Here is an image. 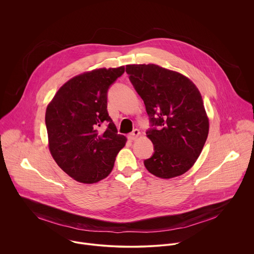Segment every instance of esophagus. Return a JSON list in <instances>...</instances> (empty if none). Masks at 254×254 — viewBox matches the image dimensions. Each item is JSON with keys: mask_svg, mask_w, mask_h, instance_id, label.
I'll use <instances>...</instances> for the list:
<instances>
[{"mask_svg": "<svg viewBox=\"0 0 254 254\" xmlns=\"http://www.w3.org/2000/svg\"><path fill=\"white\" fill-rule=\"evenodd\" d=\"M139 135H140L139 130H138V129H134L131 133L128 134V138H129L130 140H134V139H136Z\"/></svg>", "mask_w": 254, "mask_h": 254, "instance_id": "esophagus-1", "label": "esophagus"}]
</instances>
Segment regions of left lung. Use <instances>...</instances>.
Masks as SVG:
<instances>
[{"instance_id":"left-lung-1","label":"left lung","mask_w":254,"mask_h":254,"mask_svg":"<svg viewBox=\"0 0 254 254\" xmlns=\"http://www.w3.org/2000/svg\"><path fill=\"white\" fill-rule=\"evenodd\" d=\"M126 72L152 126L158 127L147 131L155 153L144 167L161 179L185 174L199 158L209 132L199 89L187 76L156 64H129Z\"/></svg>"}]
</instances>
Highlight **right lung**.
Listing matches in <instances>:
<instances>
[{
    "instance_id": "obj_1",
    "label": "right lung",
    "mask_w": 254,
    "mask_h": 254,
    "mask_svg": "<svg viewBox=\"0 0 254 254\" xmlns=\"http://www.w3.org/2000/svg\"><path fill=\"white\" fill-rule=\"evenodd\" d=\"M124 72L125 66L83 72L65 82L47 105L51 156L79 183L93 184L106 178L127 143L107 113V89ZM106 122L108 128L99 133L98 127Z\"/></svg>"
}]
</instances>
